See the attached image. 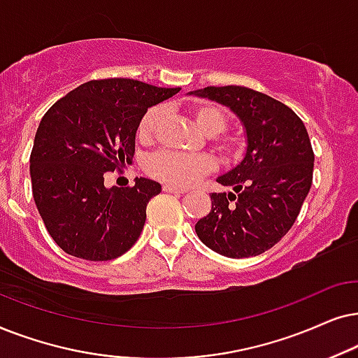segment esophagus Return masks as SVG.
Wrapping results in <instances>:
<instances>
[{
  "mask_svg": "<svg viewBox=\"0 0 358 358\" xmlns=\"http://www.w3.org/2000/svg\"><path fill=\"white\" fill-rule=\"evenodd\" d=\"M164 192H165V193H176V194L182 193V194H183V193H187V189L171 187V185H164Z\"/></svg>",
  "mask_w": 358,
  "mask_h": 358,
  "instance_id": "obj_1",
  "label": "esophagus"
}]
</instances>
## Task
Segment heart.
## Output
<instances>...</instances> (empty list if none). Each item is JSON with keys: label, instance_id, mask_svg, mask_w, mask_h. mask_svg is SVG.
Wrapping results in <instances>:
<instances>
[{"label": "heart", "instance_id": "1", "mask_svg": "<svg viewBox=\"0 0 358 358\" xmlns=\"http://www.w3.org/2000/svg\"><path fill=\"white\" fill-rule=\"evenodd\" d=\"M188 113L194 117L204 134L211 136L214 150L226 162H237L245 152V139L236 132H226L227 113L213 101H194L188 106ZM165 121V108L152 106L141 117L137 126V139L150 144L159 134ZM147 173L160 182L173 187H189L201 176L214 170L213 157L206 154L185 155L178 152L162 150L150 155L145 164Z\"/></svg>", "mask_w": 358, "mask_h": 358}]
</instances>
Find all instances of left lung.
Listing matches in <instances>:
<instances>
[{"mask_svg": "<svg viewBox=\"0 0 358 358\" xmlns=\"http://www.w3.org/2000/svg\"><path fill=\"white\" fill-rule=\"evenodd\" d=\"M192 94L231 108L244 124V160L217 183L211 211L194 231L204 245L231 259L264 254L296 221L313 185L314 152L298 114L268 94L245 87H208Z\"/></svg>", "mask_w": 358, "mask_h": 358, "instance_id": "8db88e82", "label": "left lung"}]
</instances>
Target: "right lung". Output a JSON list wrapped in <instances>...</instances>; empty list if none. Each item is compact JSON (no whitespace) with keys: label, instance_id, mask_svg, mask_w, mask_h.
Masks as SVG:
<instances>
[{"label":"right lung","instance_id":"1","mask_svg":"<svg viewBox=\"0 0 358 358\" xmlns=\"http://www.w3.org/2000/svg\"><path fill=\"white\" fill-rule=\"evenodd\" d=\"M180 88L131 78L92 80L44 114L31 152L32 196L55 244L78 259L104 262L139 239L160 183L106 188V171L121 170L136 152L141 117Z\"/></svg>","mask_w":358,"mask_h":358}]
</instances>
